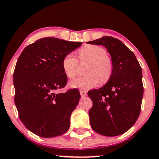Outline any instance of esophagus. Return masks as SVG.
I'll use <instances>...</instances> for the list:
<instances>
[{"instance_id": "esophagus-1", "label": "esophagus", "mask_w": 159, "mask_h": 159, "mask_svg": "<svg viewBox=\"0 0 159 159\" xmlns=\"http://www.w3.org/2000/svg\"><path fill=\"white\" fill-rule=\"evenodd\" d=\"M80 94H81L82 98L86 97L87 95V92H86V91H84V90H80Z\"/></svg>"}]
</instances>
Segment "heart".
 Listing matches in <instances>:
<instances>
[{
	"mask_svg": "<svg viewBox=\"0 0 159 159\" xmlns=\"http://www.w3.org/2000/svg\"><path fill=\"white\" fill-rule=\"evenodd\" d=\"M81 61H88L85 73L87 75L76 78L70 81L71 88L89 89L107 81L112 72V63L103 48L98 45H85L79 51ZM78 61L73 53H68L62 61V67L67 77L74 78L77 75Z\"/></svg>",
	"mask_w": 159,
	"mask_h": 159,
	"instance_id": "b5f03b06",
	"label": "heart"
}]
</instances>
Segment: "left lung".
Segmentation results:
<instances>
[{"label": "left lung", "mask_w": 159, "mask_h": 159, "mask_svg": "<svg viewBox=\"0 0 159 159\" xmlns=\"http://www.w3.org/2000/svg\"><path fill=\"white\" fill-rule=\"evenodd\" d=\"M87 43L104 46L112 63L107 83L88 92L93 103L89 111L90 125L103 136L121 135L135 124L141 111L142 68L134 53L119 39L103 37Z\"/></svg>", "instance_id": "8db88e82"}]
</instances>
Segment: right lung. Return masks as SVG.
I'll return each instance as SVG.
<instances>
[{
  "mask_svg": "<svg viewBox=\"0 0 159 159\" xmlns=\"http://www.w3.org/2000/svg\"><path fill=\"white\" fill-rule=\"evenodd\" d=\"M82 45L54 37L37 40L22 52L14 72L15 103L19 117L30 131L43 138L61 135L81 95L77 89L56 93L67 77L62 61Z\"/></svg>",
  "mask_w": 159,
  "mask_h": 159,
  "instance_id": "add662e5",
  "label": "right lung"
}]
</instances>
